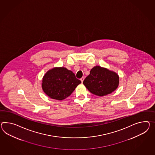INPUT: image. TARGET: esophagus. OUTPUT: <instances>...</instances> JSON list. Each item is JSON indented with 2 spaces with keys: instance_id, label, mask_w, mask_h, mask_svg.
Wrapping results in <instances>:
<instances>
[{
  "instance_id": "34e87169",
  "label": "esophagus",
  "mask_w": 155,
  "mask_h": 155,
  "mask_svg": "<svg viewBox=\"0 0 155 155\" xmlns=\"http://www.w3.org/2000/svg\"><path fill=\"white\" fill-rule=\"evenodd\" d=\"M84 79V77H82L81 78V81L82 82H83Z\"/></svg>"
}]
</instances>
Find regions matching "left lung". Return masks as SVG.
I'll return each instance as SVG.
<instances>
[{"label":"left lung","instance_id":"8db88e82","mask_svg":"<svg viewBox=\"0 0 155 155\" xmlns=\"http://www.w3.org/2000/svg\"><path fill=\"white\" fill-rule=\"evenodd\" d=\"M119 81L116 73L96 66L91 69L83 83L92 94L102 96L115 91L119 85Z\"/></svg>","mask_w":155,"mask_h":155}]
</instances>
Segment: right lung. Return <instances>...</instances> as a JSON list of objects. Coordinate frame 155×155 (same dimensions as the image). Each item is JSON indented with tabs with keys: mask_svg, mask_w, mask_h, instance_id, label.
Masks as SVG:
<instances>
[{
	"mask_svg": "<svg viewBox=\"0 0 155 155\" xmlns=\"http://www.w3.org/2000/svg\"><path fill=\"white\" fill-rule=\"evenodd\" d=\"M81 83L71 71L64 67L54 68L44 76L42 88L50 98L62 100L70 96Z\"/></svg>",
	"mask_w": 155,
	"mask_h": 155,
	"instance_id": "obj_1",
	"label": "right lung"
}]
</instances>
